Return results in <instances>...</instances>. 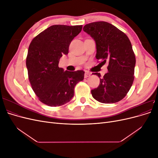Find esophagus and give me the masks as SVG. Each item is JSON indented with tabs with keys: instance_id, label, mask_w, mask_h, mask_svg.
<instances>
[{
	"instance_id": "1",
	"label": "esophagus",
	"mask_w": 158,
	"mask_h": 158,
	"mask_svg": "<svg viewBox=\"0 0 158 158\" xmlns=\"http://www.w3.org/2000/svg\"><path fill=\"white\" fill-rule=\"evenodd\" d=\"M90 75H91V74L89 73L88 72H85V74H84V78H86L89 77V76H90Z\"/></svg>"
}]
</instances>
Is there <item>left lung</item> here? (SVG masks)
<instances>
[{"label": "left lung", "mask_w": 158, "mask_h": 158, "mask_svg": "<svg viewBox=\"0 0 158 158\" xmlns=\"http://www.w3.org/2000/svg\"><path fill=\"white\" fill-rule=\"evenodd\" d=\"M83 30L95 41L96 59L103 64L109 62L108 73L100 78L99 86L91 91L93 98L103 103L121 101L130 90L135 78L136 58L130 40L125 33L106 22L88 23ZM93 74L101 77L100 73Z\"/></svg>", "instance_id": "obj_1"}]
</instances>
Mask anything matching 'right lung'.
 Masks as SVG:
<instances>
[{
    "label": "right lung",
    "instance_id": "right-lung-1",
    "mask_svg": "<svg viewBox=\"0 0 158 158\" xmlns=\"http://www.w3.org/2000/svg\"><path fill=\"white\" fill-rule=\"evenodd\" d=\"M82 26L53 25L33 38L28 48L26 66L31 88L39 100L50 107L60 106L73 98L76 84L84 78L83 70L64 71L60 57L69 53L71 41Z\"/></svg>",
    "mask_w": 158,
    "mask_h": 158
}]
</instances>
